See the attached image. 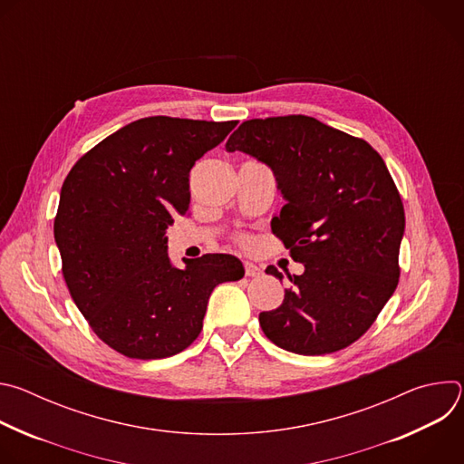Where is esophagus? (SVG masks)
I'll return each instance as SVG.
<instances>
[{
  "label": "esophagus",
  "instance_id": "esophagus-1",
  "mask_svg": "<svg viewBox=\"0 0 464 464\" xmlns=\"http://www.w3.org/2000/svg\"><path fill=\"white\" fill-rule=\"evenodd\" d=\"M244 272H246V277H260L262 276V268L256 266V264H253V262L244 264Z\"/></svg>",
  "mask_w": 464,
  "mask_h": 464
}]
</instances>
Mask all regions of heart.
<instances>
[{"label":"heart","instance_id":"obj_1","mask_svg":"<svg viewBox=\"0 0 464 464\" xmlns=\"http://www.w3.org/2000/svg\"><path fill=\"white\" fill-rule=\"evenodd\" d=\"M238 242H240V244H242V246H247V244H249V238H247V237H244V235H242V237H238Z\"/></svg>","mask_w":464,"mask_h":464}]
</instances>
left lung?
I'll list each match as a JSON object with an SVG mask.
<instances>
[{
  "label": "left lung",
  "mask_w": 464,
  "mask_h": 464,
  "mask_svg": "<svg viewBox=\"0 0 464 464\" xmlns=\"http://www.w3.org/2000/svg\"><path fill=\"white\" fill-rule=\"evenodd\" d=\"M226 150L272 167L286 198L272 231L304 264L303 276L288 277L283 304L260 312L264 334L304 356L349 347L376 321L401 277L404 206L382 156L308 115L244 121ZM266 274L283 279L276 266Z\"/></svg>",
  "instance_id": "1"
}]
</instances>
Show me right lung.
I'll return each mask as SVG.
<instances>
[{"mask_svg": "<svg viewBox=\"0 0 464 464\" xmlns=\"http://www.w3.org/2000/svg\"><path fill=\"white\" fill-rule=\"evenodd\" d=\"M237 121L138 119L88 150L60 190L62 276L93 333L136 360L169 358L200 334L215 286L244 277L231 255L174 268L165 229L190 202L188 172Z\"/></svg>", "mask_w": 464, "mask_h": 464, "instance_id": "right-lung-1", "label": "right lung"}]
</instances>
